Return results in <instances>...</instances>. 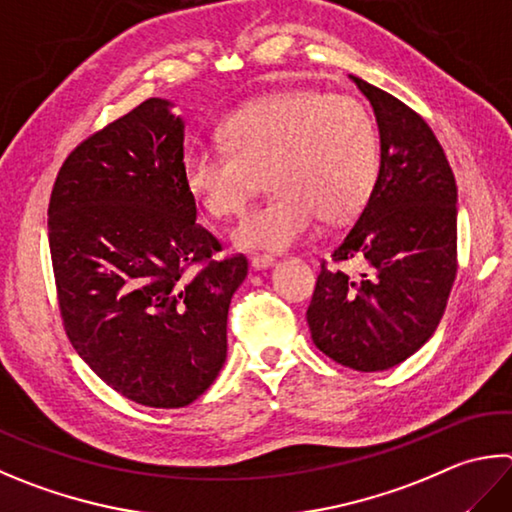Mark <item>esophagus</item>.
Returning a JSON list of instances; mask_svg holds the SVG:
<instances>
[{
	"label": "esophagus",
	"instance_id": "obj_1",
	"mask_svg": "<svg viewBox=\"0 0 512 512\" xmlns=\"http://www.w3.org/2000/svg\"><path fill=\"white\" fill-rule=\"evenodd\" d=\"M273 264H275L273 257H266V255L250 257V268H253V271H266V268H271Z\"/></svg>",
	"mask_w": 512,
	"mask_h": 512
}]
</instances>
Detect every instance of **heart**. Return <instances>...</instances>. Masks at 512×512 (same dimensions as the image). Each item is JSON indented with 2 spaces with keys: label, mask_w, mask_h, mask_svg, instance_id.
<instances>
[{
  "label": "heart",
  "mask_w": 512,
  "mask_h": 512,
  "mask_svg": "<svg viewBox=\"0 0 512 512\" xmlns=\"http://www.w3.org/2000/svg\"><path fill=\"white\" fill-rule=\"evenodd\" d=\"M221 147L183 159V183L210 217L239 215L268 172L275 192L232 230L246 250L280 253L324 221L365 206L378 176V134L365 107L347 96L282 91L248 102L221 127Z\"/></svg>",
  "instance_id": "1"
}]
</instances>
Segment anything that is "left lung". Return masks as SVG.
Listing matches in <instances>:
<instances>
[{
	"label": "left lung",
	"instance_id": "obj_1",
	"mask_svg": "<svg viewBox=\"0 0 512 512\" xmlns=\"http://www.w3.org/2000/svg\"><path fill=\"white\" fill-rule=\"evenodd\" d=\"M374 109L380 170L333 262L322 264L306 322L322 353L356 371L410 358L439 327L457 277V183L430 125L398 98L349 76Z\"/></svg>",
	"mask_w": 512,
	"mask_h": 512
}]
</instances>
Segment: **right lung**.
Instances as JSON below:
<instances>
[{"instance_id":"1","label":"right lung","mask_w":512,"mask_h":512,"mask_svg":"<svg viewBox=\"0 0 512 512\" xmlns=\"http://www.w3.org/2000/svg\"><path fill=\"white\" fill-rule=\"evenodd\" d=\"M172 107L150 98L80 143L49 203L73 349L118 394L163 410L190 405L215 383L228 306L248 275L246 257L212 259L221 246L197 224L185 190V123Z\"/></svg>"}]
</instances>
